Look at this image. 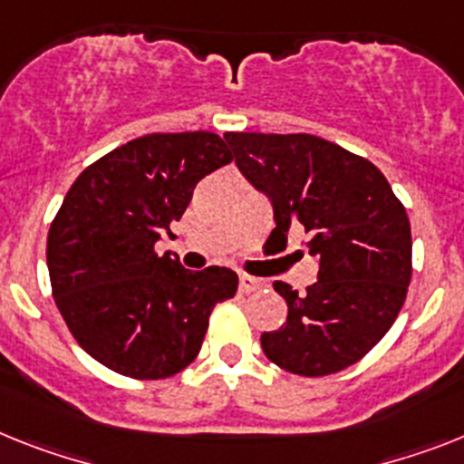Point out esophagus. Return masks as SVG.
I'll list each match as a JSON object with an SVG mask.
<instances>
[{
  "label": "esophagus",
  "mask_w": 464,
  "mask_h": 464,
  "mask_svg": "<svg viewBox=\"0 0 464 464\" xmlns=\"http://www.w3.org/2000/svg\"><path fill=\"white\" fill-rule=\"evenodd\" d=\"M238 287H240V292H245V295H247V292L259 290V287H262V280H259V278H252V276L243 274V276H240Z\"/></svg>",
  "instance_id": "34e87169"
}]
</instances>
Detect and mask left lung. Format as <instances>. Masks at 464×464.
Masks as SVG:
<instances>
[{"label":"left lung","mask_w":464,"mask_h":464,"mask_svg":"<svg viewBox=\"0 0 464 464\" xmlns=\"http://www.w3.org/2000/svg\"><path fill=\"white\" fill-rule=\"evenodd\" d=\"M243 177L271 200L276 228L309 233L318 280L304 295L274 287L287 321L262 334L268 361L304 377L340 372L382 340L411 283V221L384 174L311 134H224Z\"/></svg>","instance_id":"left-lung-1"}]
</instances>
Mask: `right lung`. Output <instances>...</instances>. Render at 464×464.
Listing matches in <instances>:
<instances>
[{"mask_svg":"<svg viewBox=\"0 0 464 464\" xmlns=\"http://www.w3.org/2000/svg\"><path fill=\"white\" fill-rule=\"evenodd\" d=\"M233 160L212 131L148 134L89 165L49 228L46 266L77 344L120 375L160 380L200 352L209 314L238 290L226 266L188 271L155 243L200 179Z\"/></svg>","mask_w":464,"mask_h":464,"instance_id":"1","label":"right lung"}]
</instances>
